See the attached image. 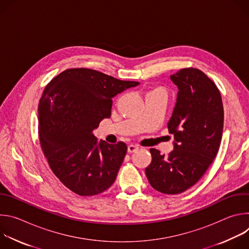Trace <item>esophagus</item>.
<instances>
[{"label":"esophagus","instance_id":"1","mask_svg":"<svg viewBox=\"0 0 249 249\" xmlns=\"http://www.w3.org/2000/svg\"><path fill=\"white\" fill-rule=\"evenodd\" d=\"M139 150V147H137L136 145H129L128 146V152L129 153H135Z\"/></svg>","mask_w":249,"mask_h":249}]
</instances>
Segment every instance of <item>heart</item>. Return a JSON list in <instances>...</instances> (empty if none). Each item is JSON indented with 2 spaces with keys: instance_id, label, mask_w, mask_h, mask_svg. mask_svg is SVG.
<instances>
[{
  "instance_id": "1",
  "label": "heart",
  "mask_w": 249,
  "mask_h": 249,
  "mask_svg": "<svg viewBox=\"0 0 249 249\" xmlns=\"http://www.w3.org/2000/svg\"><path fill=\"white\" fill-rule=\"evenodd\" d=\"M151 92H157V93H162V94H164V95H166V92H165V89H162V88H158V89H154V90H152Z\"/></svg>"
}]
</instances>
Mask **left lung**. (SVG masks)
Segmentation results:
<instances>
[{
	"label": "left lung",
	"instance_id": "obj_1",
	"mask_svg": "<svg viewBox=\"0 0 249 249\" xmlns=\"http://www.w3.org/2000/svg\"><path fill=\"white\" fill-rule=\"evenodd\" d=\"M178 88L175 107L167 123L174 150L167 156L151 149L145 169L154 189L179 194L192 187L216 158L222 141L224 107L216 84L202 71L185 68L170 76Z\"/></svg>",
	"mask_w": 249,
	"mask_h": 249
}]
</instances>
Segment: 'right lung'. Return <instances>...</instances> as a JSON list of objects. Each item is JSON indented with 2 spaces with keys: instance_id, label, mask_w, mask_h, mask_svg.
<instances>
[{
  "instance_id": "add662e5",
  "label": "right lung",
  "mask_w": 249,
  "mask_h": 249,
  "mask_svg": "<svg viewBox=\"0 0 249 249\" xmlns=\"http://www.w3.org/2000/svg\"><path fill=\"white\" fill-rule=\"evenodd\" d=\"M139 85L87 68L68 69L46 86L38 106L43 154L58 179L80 196H94L115 181L127 145L97 143L92 134L111 115L112 97Z\"/></svg>"
}]
</instances>
